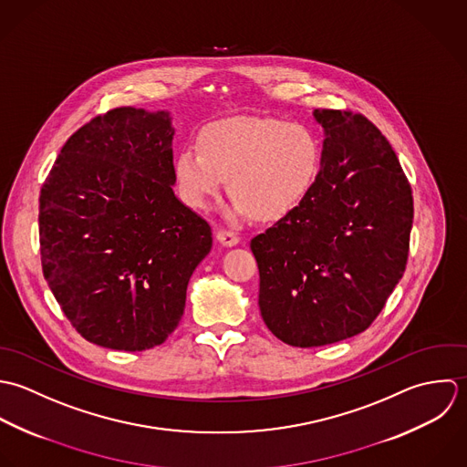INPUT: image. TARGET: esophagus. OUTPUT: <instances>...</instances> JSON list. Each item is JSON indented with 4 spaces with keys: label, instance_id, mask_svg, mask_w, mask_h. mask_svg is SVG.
Wrapping results in <instances>:
<instances>
[{
    "label": "esophagus",
    "instance_id": "esophagus-1",
    "mask_svg": "<svg viewBox=\"0 0 467 467\" xmlns=\"http://www.w3.org/2000/svg\"><path fill=\"white\" fill-rule=\"evenodd\" d=\"M216 240L222 245H227V247H233V245L238 244V236L233 231H227V229H218L216 231Z\"/></svg>",
    "mask_w": 467,
    "mask_h": 467
}]
</instances>
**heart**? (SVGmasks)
<instances>
[{"instance_id": "b5f03b06", "label": "heart", "mask_w": 467, "mask_h": 467, "mask_svg": "<svg viewBox=\"0 0 467 467\" xmlns=\"http://www.w3.org/2000/svg\"><path fill=\"white\" fill-rule=\"evenodd\" d=\"M321 170L316 135L299 124L275 117H229L205 126L198 151L182 150L173 162V177L182 202L209 211L225 179L234 196L233 218L254 214L280 220L312 191Z\"/></svg>"}]
</instances>
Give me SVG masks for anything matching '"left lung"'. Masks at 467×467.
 <instances>
[{
  "label": "left lung",
  "instance_id": "left-lung-1",
  "mask_svg": "<svg viewBox=\"0 0 467 467\" xmlns=\"http://www.w3.org/2000/svg\"><path fill=\"white\" fill-rule=\"evenodd\" d=\"M325 140L308 196L251 240L267 328L312 348L365 332L402 278L413 223L411 186L365 115L314 109Z\"/></svg>",
  "mask_w": 467,
  "mask_h": 467
}]
</instances>
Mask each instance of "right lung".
I'll list each match as a JSON object with an SVG mask.
<instances>
[{
    "mask_svg": "<svg viewBox=\"0 0 467 467\" xmlns=\"http://www.w3.org/2000/svg\"><path fill=\"white\" fill-rule=\"evenodd\" d=\"M170 113L122 106L63 146L39 194L43 276L72 327L124 352L177 328L209 223L173 192Z\"/></svg>",
    "mask_w": 467,
    "mask_h": 467,
    "instance_id": "1",
    "label": "right lung"
}]
</instances>
